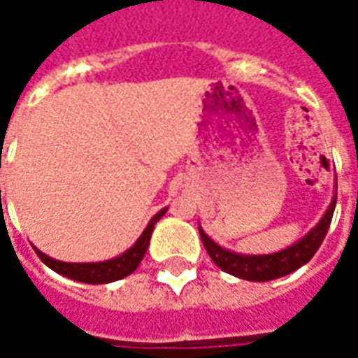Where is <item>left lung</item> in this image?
Instances as JSON below:
<instances>
[{
  "instance_id": "8db88e82",
  "label": "left lung",
  "mask_w": 358,
  "mask_h": 358,
  "mask_svg": "<svg viewBox=\"0 0 358 358\" xmlns=\"http://www.w3.org/2000/svg\"><path fill=\"white\" fill-rule=\"evenodd\" d=\"M336 201H338V184H336V195L331 199L330 207L324 213V217L320 218V222L305 238H301L289 248L282 249L278 253H270V255H241V253L228 251L210 240L209 236L203 232L201 226H199V236H201L203 245L213 259V263L217 264L218 268L236 278H241V280H249V282H268V280L292 274L293 270L301 268L303 264H307L313 259L330 228Z\"/></svg>"
}]
</instances>
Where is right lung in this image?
I'll list each match as a JSON object with an SVG mask.
<instances>
[{"instance_id": "add662e5", "label": "right lung", "mask_w": 358, "mask_h": 358, "mask_svg": "<svg viewBox=\"0 0 358 358\" xmlns=\"http://www.w3.org/2000/svg\"><path fill=\"white\" fill-rule=\"evenodd\" d=\"M166 213V207L157 213L155 217L149 220L148 228L143 230L138 241L134 243L132 248L124 251L122 255L115 257L110 261H103V263H63V261H55L51 257L43 255L42 251L36 249L38 257L42 259V263H45L51 270H55L61 276L71 278L76 282H84V284H109V282H117L122 280L128 274H132L134 270L138 268V264L141 263V259L145 255V251L149 248V240L155 224L163 218Z\"/></svg>"}]
</instances>
